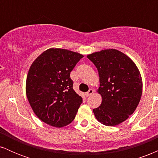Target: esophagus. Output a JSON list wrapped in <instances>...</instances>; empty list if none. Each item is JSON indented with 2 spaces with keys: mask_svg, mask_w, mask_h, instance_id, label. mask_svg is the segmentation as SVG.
<instances>
[{
  "mask_svg": "<svg viewBox=\"0 0 158 158\" xmlns=\"http://www.w3.org/2000/svg\"><path fill=\"white\" fill-rule=\"evenodd\" d=\"M93 93H94V90L93 89H90L88 92H86L85 95H86V97H89V96L91 95V94Z\"/></svg>",
  "mask_w": 158,
  "mask_h": 158,
  "instance_id": "esophagus-1",
  "label": "esophagus"
}]
</instances>
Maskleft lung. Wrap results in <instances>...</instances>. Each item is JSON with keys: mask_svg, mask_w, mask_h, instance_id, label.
<instances>
[{"mask_svg": "<svg viewBox=\"0 0 158 158\" xmlns=\"http://www.w3.org/2000/svg\"><path fill=\"white\" fill-rule=\"evenodd\" d=\"M97 68L98 92L102 104L93 109L96 118L105 126L119 125L129 117L142 96L140 73L133 61L115 49L101 50L87 56Z\"/></svg>", "mask_w": 158, "mask_h": 158, "instance_id": "obj_1", "label": "left lung"}]
</instances>
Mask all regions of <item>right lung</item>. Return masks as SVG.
<instances>
[{
    "label": "right lung",
    "mask_w": 158,
    "mask_h": 158,
    "mask_svg": "<svg viewBox=\"0 0 158 158\" xmlns=\"http://www.w3.org/2000/svg\"><path fill=\"white\" fill-rule=\"evenodd\" d=\"M81 58L78 52L50 48L30 66L26 81L27 99L35 115L50 126L61 128L70 124L82 102L70 77Z\"/></svg>",
    "instance_id": "right-lung-1"
}]
</instances>
